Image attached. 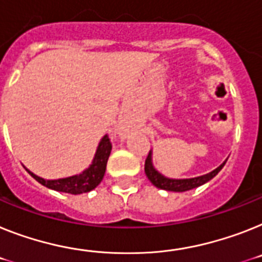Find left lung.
<instances>
[{"instance_id": "1", "label": "left lung", "mask_w": 262, "mask_h": 262, "mask_svg": "<svg viewBox=\"0 0 262 262\" xmlns=\"http://www.w3.org/2000/svg\"><path fill=\"white\" fill-rule=\"evenodd\" d=\"M226 164V160L220 165L219 168H216L212 172L206 173V174L199 176V177H192V179H169L165 177L164 174L158 172L157 169L153 165V157H151V150L149 151L146 161H145V174L149 179V181L158 189H164V190H169V192H186L190 189L199 188V186L204 185L208 181L219 174V172L224 168V165Z\"/></svg>"}]
</instances>
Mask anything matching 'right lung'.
I'll use <instances>...</instances> for the list:
<instances>
[{
  "instance_id": "obj_1",
  "label": "right lung",
  "mask_w": 262,
  "mask_h": 262,
  "mask_svg": "<svg viewBox=\"0 0 262 262\" xmlns=\"http://www.w3.org/2000/svg\"><path fill=\"white\" fill-rule=\"evenodd\" d=\"M111 151L112 144L109 141V137L105 135L104 137L101 138L97 150H96V155L93 157V161L89 165V168L82 170L80 174H74L70 176V177L58 180H45L42 177H39V176L34 174L33 172H30L29 169H25L33 179L38 181L41 185L46 186V188L57 190V192L70 193V194H81V193H88L90 190H93L102 181L105 170H106L107 158L111 156Z\"/></svg>"
}]
</instances>
